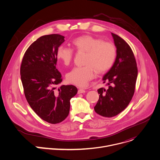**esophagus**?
Here are the masks:
<instances>
[{
  "mask_svg": "<svg viewBox=\"0 0 160 160\" xmlns=\"http://www.w3.org/2000/svg\"><path fill=\"white\" fill-rule=\"evenodd\" d=\"M84 92H85V90L84 88H80L78 90V94H82V93H84Z\"/></svg>",
  "mask_w": 160,
  "mask_h": 160,
  "instance_id": "esophagus-1",
  "label": "esophagus"
}]
</instances>
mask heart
Wrapping results in <instances>:
<instances>
[{"instance_id": "b5f03b06", "label": "heart", "mask_w": 160, "mask_h": 160, "mask_svg": "<svg viewBox=\"0 0 160 160\" xmlns=\"http://www.w3.org/2000/svg\"><path fill=\"white\" fill-rule=\"evenodd\" d=\"M73 44L77 52H87L84 66L74 68L66 75L67 81L73 85L84 87L95 76V70L99 73L109 70L116 60L117 51L115 45L110 42L89 35H84L75 38ZM57 57L64 65L72 64L74 52L73 49L60 46Z\"/></svg>"}]
</instances>
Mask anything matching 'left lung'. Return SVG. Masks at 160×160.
<instances>
[{
  "label": "left lung",
  "instance_id": "obj_1",
  "mask_svg": "<svg viewBox=\"0 0 160 160\" xmlns=\"http://www.w3.org/2000/svg\"><path fill=\"white\" fill-rule=\"evenodd\" d=\"M117 47L116 60L110 70L104 76L108 88L98 90L99 99L95 111L104 117H115L128 105L134 94L138 77V66L130 45L120 37L111 33Z\"/></svg>",
  "mask_w": 160,
  "mask_h": 160
}]
</instances>
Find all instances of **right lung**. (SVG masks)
Instances as JSON below:
<instances>
[{"label": "right lung", "instance_id": "right-lung-1", "mask_svg": "<svg viewBox=\"0 0 160 160\" xmlns=\"http://www.w3.org/2000/svg\"><path fill=\"white\" fill-rule=\"evenodd\" d=\"M64 41L59 34L43 35L26 51L20 67L25 98L37 115L51 124L62 122L68 115L70 99L77 93L72 85L56 86L62 78L56 68L57 51Z\"/></svg>", "mask_w": 160, "mask_h": 160}]
</instances>
